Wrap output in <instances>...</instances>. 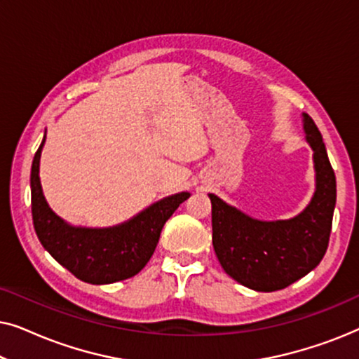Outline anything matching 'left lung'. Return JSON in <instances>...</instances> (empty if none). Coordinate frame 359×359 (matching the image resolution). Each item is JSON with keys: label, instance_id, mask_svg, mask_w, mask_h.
<instances>
[{"label": "left lung", "instance_id": "left-lung-1", "mask_svg": "<svg viewBox=\"0 0 359 359\" xmlns=\"http://www.w3.org/2000/svg\"><path fill=\"white\" fill-rule=\"evenodd\" d=\"M302 117L306 139L313 150L316 193L301 214L264 222L209 194L219 263L230 278L255 291H279L296 283L322 262L328 247L337 203L335 173L316 122L309 114Z\"/></svg>", "mask_w": 359, "mask_h": 359}]
</instances>
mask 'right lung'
<instances>
[{
	"label": "right lung",
	"instance_id": "add662e5",
	"mask_svg": "<svg viewBox=\"0 0 359 359\" xmlns=\"http://www.w3.org/2000/svg\"><path fill=\"white\" fill-rule=\"evenodd\" d=\"M43 144L46 135L31 168L32 222L42 247L85 283L111 284L135 276L154 255L165 222L189 193L168 196L114 227H73L58 217L43 198L39 178Z\"/></svg>",
	"mask_w": 359,
	"mask_h": 359
}]
</instances>
